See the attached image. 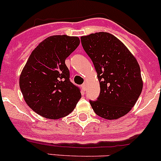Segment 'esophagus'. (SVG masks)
Returning a JSON list of instances; mask_svg holds the SVG:
<instances>
[{
  "label": "esophagus",
  "instance_id": "obj_1",
  "mask_svg": "<svg viewBox=\"0 0 161 161\" xmlns=\"http://www.w3.org/2000/svg\"><path fill=\"white\" fill-rule=\"evenodd\" d=\"M81 87H82V90L84 91V92H85V90H86V84H83L82 85H81Z\"/></svg>",
  "mask_w": 161,
  "mask_h": 161
}]
</instances>
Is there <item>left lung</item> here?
<instances>
[{"mask_svg": "<svg viewBox=\"0 0 161 161\" xmlns=\"http://www.w3.org/2000/svg\"><path fill=\"white\" fill-rule=\"evenodd\" d=\"M97 74L101 92L90 100L93 110L104 119H117L135 105L142 89L140 65L126 46L113 35L96 32L80 37Z\"/></svg>", "mask_w": 161, "mask_h": 161, "instance_id": "8db88e82", "label": "left lung"}]
</instances>
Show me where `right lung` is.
<instances>
[{"instance_id":"1","label":"right lung","mask_w":161,"mask_h":161,"mask_svg":"<svg viewBox=\"0 0 161 161\" xmlns=\"http://www.w3.org/2000/svg\"><path fill=\"white\" fill-rule=\"evenodd\" d=\"M79 44L77 36L48 37L32 51L21 71L19 86L25 101L42 117L67 116L80 100V88L70 82L65 64Z\"/></svg>"}]
</instances>
